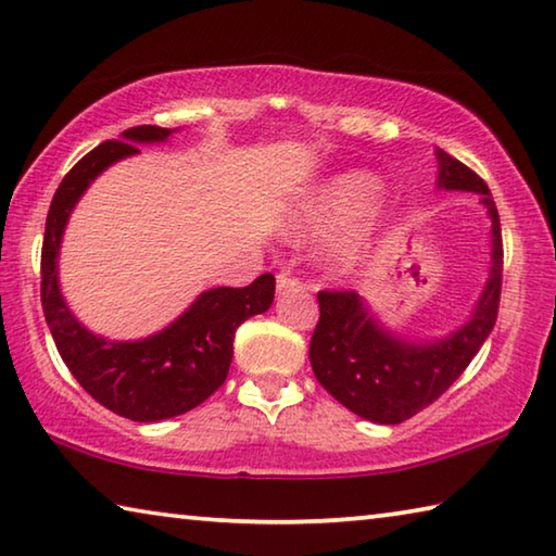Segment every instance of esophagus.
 <instances>
[{"mask_svg": "<svg viewBox=\"0 0 556 556\" xmlns=\"http://www.w3.org/2000/svg\"><path fill=\"white\" fill-rule=\"evenodd\" d=\"M301 281L299 277L291 275V271H279L277 275V291L279 294H285V291H291V289H299Z\"/></svg>", "mask_w": 556, "mask_h": 556, "instance_id": "1", "label": "esophagus"}]
</instances>
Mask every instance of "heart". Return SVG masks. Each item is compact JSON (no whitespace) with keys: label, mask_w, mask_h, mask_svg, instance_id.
Here are the masks:
<instances>
[{"label":"heart","mask_w":556,"mask_h":556,"mask_svg":"<svg viewBox=\"0 0 556 556\" xmlns=\"http://www.w3.org/2000/svg\"><path fill=\"white\" fill-rule=\"evenodd\" d=\"M377 191V179L365 173H352V175H342L338 177L332 185L328 187L326 194L318 199L316 206L308 208V226L313 228H332L345 224L348 218L359 214L365 208L371 197ZM355 250V240H350L348 245H342V252L350 255Z\"/></svg>","instance_id":"1"}]
</instances>
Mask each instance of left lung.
Here are the masks:
<instances>
[{
	"label": "left lung",
	"instance_id": "left-lung-1",
	"mask_svg": "<svg viewBox=\"0 0 556 556\" xmlns=\"http://www.w3.org/2000/svg\"><path fill=\"white\" fill-rule=\"evenodd\" d=\"M438 187L477 191L491 216V271L467 326L450 338L413 345L383 330L357 291H318L320 318L308 357L313 375L332 399L357 416L396 426L445 393L496 326L503 281L498 208L473 169L438 148Z\"/></svg>",
	"mask_w": 556,
	"mask_h": 556
}]
</instances>
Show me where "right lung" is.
<instances>
[{
	"label": "right lung",
	"mask_w": 556,
	"mask_h": 556,
	"mask_svg": "<svg viewBox=\"0 0 556 556\" xmlns=\"http://www.w3.org/2000/svg\"><path fill=\"white\" fill-rule=\"evenodd\" d=\"M173 128L134 126L124 140H104L60 181L46 218L40 250V304L60 357L89 396L136 422L175 418L197 408L226 381L233 338L243 320L265 313L275 277L260 275L243 289H208L157 336L136 342L99 338L79 326L58 287V252L77 199L116 160L140 153L136 143H160Z\"/></svg>",
	"instance_id": "right-lung-1"
}]
</instances>
